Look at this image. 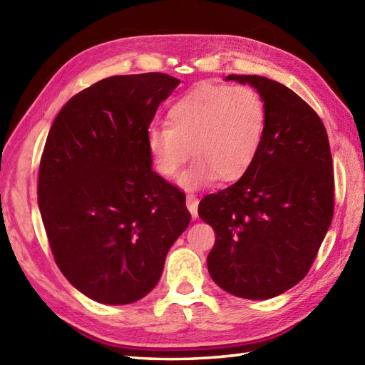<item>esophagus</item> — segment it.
<instances>
[{
  "instance_id": "obj_1",
  "label": "esophagus",
  "mask_w": 365,
  "mask_h": 365,
  "mask_svg": "<svg viewBox=\"0 0 365 365\" xmlns=\"http://www.w3.org/2000/svg\"><path fill=\"white\" fill-rule=\"evenodd\" d=\"M197 205H199V200H197V197L195 196V195H188L187 196V207H188V210H190V213H191V216L192 218H197Z\"/></svg>"
}]
</instances>
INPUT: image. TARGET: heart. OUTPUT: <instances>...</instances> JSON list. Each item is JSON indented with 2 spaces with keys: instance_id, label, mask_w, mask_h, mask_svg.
Listing matches in <instances>:
<instances>
[{
  "instance_id": "b5f03b06",
  "label": "heart",
  "mask_w": 365,
  "mask_h": 365,
  "mask_svg": "<svg viewBox=\"0 0 365 365\" xmlns=\"http://www.w3.org/2000/svg\"><path fill=\"white\" fill-rule=\"evenodd\" d=\"M267 133V108L250 86L200 83L177 98L168 125L147 130L145 143L155 169L175 177L191 150L196 160L178 178L187 190L200 188L216 175L232 182L254 165Z\"/></svg>"
}]
</instances>
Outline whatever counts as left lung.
Segmentation results:
<instances>
[{"instance_id": "left-lung-1", "label": "left lung", "mask_w": 365, "mask_h": 365, "mask_svg": "<svg viewBox=\"0 0 365 365\" xmlns=\"http://www.w3.org/2000/svg\"><path fill=\"white\" fill-rule=\"evenodd\" d=\"M250 84L267 108V133L254 165L238 182L199 204L216 234L207 268L222 290L269 299L307 274L334 213V174L327 130L304 100L257 75Z\"/></svg>"}]
</instances>
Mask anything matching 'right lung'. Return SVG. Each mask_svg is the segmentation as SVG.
<instances>
[{
	"mask_svg": "<svg viewBox=\"0 0 365 365\" xmlns=\"http://www.w3.org/2000/svg\"><path fill=\"white\" fill-rule=\"evenodd\" d=\"M180 80L110 76L53 120L38 168V210L61 273L102 304L144 298L188 227L185 195L152 170L145 135Z\"/></svg>",
	"mask_w": 365,
	"mask_h": 365,
	"instance_id": "right-lung-1",
	"label": "right lung"
}]
</instances>
